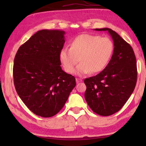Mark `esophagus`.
Instances as JSON below:
<instances>
[{"label": "esophagus", "instance_id": "obj_1", "mask_svg": "<svg viewBox=\"0 0 146 146\" xmlns=\"http://www.w3.org/2000/svg\"><path fill=\"white\" fill-rule=\"evenodd\" d=\"M76 83H79L80 82H82V79L81 78H76Z\"/></svg>", "mask_w": 146, "mask_h": 146}]
</instances>
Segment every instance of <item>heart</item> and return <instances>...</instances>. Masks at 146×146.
Masks as SVG:
<instances>
[{
    "label": "heart",
    "mask_w": 146,
    "mask_h": 146,
    "mask_svg": "<svg viewBox=\"0 0 146 146\" xmlns=\"http://www.w3.org/2000/svg\"><path fill=\"white\" fill-rule=\"evenodd\" d=\"M114 43L110 38L98 35L82 34L74 38L70 47L60 51V60L66 72L72 73L78 61L75 73L83 75L103 71L110 62L114 51Z\"/></svg>",
    "instance_id": "b5f03b06"
}]
</instances>
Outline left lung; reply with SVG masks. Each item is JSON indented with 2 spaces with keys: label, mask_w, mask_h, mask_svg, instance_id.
Listing matches in <instances>:
<instances>
[{
  "label": "left lung",
  "mask_w": 146,
  "mask_h": 146,
  "mask_svg": "<svg viewBox=\"0 0 146 146\" xmlns=\"http://www.w3.org/2000/svg\"><path fill=\"white\" fill-rule=\"evenodd\" d=\"M108 31L114 42V51L106 68L97 75L86 78L85 99L94 112L110 116L122 108L135 90L137 80V60L132 47L117 33Z\"/></svg>",
  "instance_id": "left-lung-1"
}]
</instances>
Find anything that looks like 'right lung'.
Here are the masks:
<instances>
[{
	"label": "right lung",
	"mask_w": 146,
	"mask_h": 146,
	"mask_svg": "<svg viewBox=\"0 0 146 146\" xmlns=\"http://www.w3.org/2000/svg\"><path fill=\"white\" fill-rule=\"evenodd\" d=\"M65 32L42 29L19 48L13 75L17 93L34 114L48 118L60 111L75 87V76L62 70Z\"/></svg>",
	"instance_id": "add662e5"
}]
</instances>
